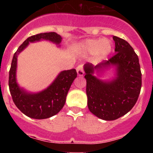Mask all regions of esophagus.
I'll list each match as a JSON object with an SVG mask.
<instances>
[{"label": "esophagus", "instance_id": "34e87169", "mask_svg": "<svg viewBox=\"0 0 153 153\" xmlns=\"http://www.w3.org/2000/svg\"><path fill=\"white\" fill-rule=\"evenodd\" d=\"M76 71H77V73L79 76H83L84 74V67L83 65H78V67L76 68Z\"/></svg>", "mask_w": 153, "mask_h": 153}]
</instances>
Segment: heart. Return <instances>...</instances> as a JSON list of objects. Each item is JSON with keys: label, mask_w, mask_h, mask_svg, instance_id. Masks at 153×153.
<instances>
[{"label": "heart", "mask_w": 153, "mask_h": 153, "mask_svg": "<svg viewBox=\"0 0 153 153\" xmlns=\"http://www.w3.org/2000/svg\"><path fill=\"white\" fill-rule=\"evenodd\" d=\"M84 49L89 53L97 52L100 56H106L112 50V44L108 40L89 39L84 44Z\"/></svg>", "instance_id": "obj_1"}]
</instances>
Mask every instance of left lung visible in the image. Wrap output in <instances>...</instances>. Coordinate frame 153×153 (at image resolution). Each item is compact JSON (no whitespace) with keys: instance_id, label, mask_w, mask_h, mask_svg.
<instances>
[{"instance_id":"left-lung-1","label":"left lung","mask_w":153,"mask_h":153,"mask_svg":"<svg viewBox=\"0 0 153 153\" xmlns=\"http://www.w3.org/2000/svg\"><path fill=\"white\" fill-rule=\"evenodd\" d=\"M116 53L108 61L93 67L86 64L87 105L98 118L113 121L130 111L138 101L141 80L139 60L133 48L125 40L114 36ZM113 64L118 67L117 78L111 82H103L91 74L96 68Z\"/></svg>"}]
</instances>
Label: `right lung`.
Returning <instances> with one entry per match:
<instances>
[{
  "label": "right lung",
  "instance_id": "1",
  "mask_svg": "<svg viewBox=\"0 0 153 153\" xmlns=\"http://www.w3.org/2000/svg\"><path fill=\"white\" fill-rule=\"evenodd\" d=\"M49 40L60 44L61 37L55 32H45L29 37L14 54L9 73V87L15 106L27 116L35 119H44L56 115L64 107L66 98L72 82L77 77L75 69L65 70L58 75L52 85L37 94H28L19 88L15 79L17 56L29 42Z\"/></svg>",
  "mask_w": 153,
  "mask_h": 153
}]
</instances>
